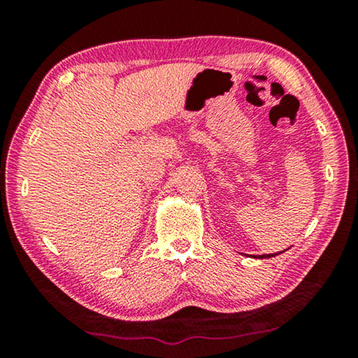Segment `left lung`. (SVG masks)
Instances as JSON below:
<instances>
[{
  "label": "left lung",
  "mask_w": 358,
  "mask_h": 358,
  "mask_svg": "<svg viewBox=\"0 0 358 358\" xmlns=\"http://www.w3.org/2000/svg\"><path fill=\"white\" fill-rule=\"evenodd\" d=\"M281 252H282V251H281ZM281 252H280V254H281ZM273 256H276V254H264V256H260V257H262V259L265 257V259H266V257H273Z\"/></svg>",
  "instance_id": "1"
}]
</instances>
